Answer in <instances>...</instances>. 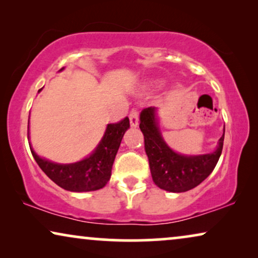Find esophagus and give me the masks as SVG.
<instances>
[{"instance_id": "1", "label": "esophagus", "mask_w": 258, "mask_h": 258, "mask_svg": "<svg viewBox=\"0 0 258 258\" xmlns=\"http://www.w3.org/2000/svg\"><path fill=\"white\" fill-rule=\"evenodd\" d=\"M129 119H130V124H132V126L136 128V126L139 125V112L136 110H133L129 115Z\"/></svg>"}]
</instances>
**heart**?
Here are the masks:
<instances>
[{
	"mask_svg": "<svg viewBox=\"0 0 258 258\" xmlns=\"http://www.w3.org/2000/svg\"><path fill=\"white\" fill-rule=\"evenodd\" d=\"M153 84H154V86H160V82H158V81H154V82H153Z\"/></svg>",
	"mask_w": 258,
	"mask_h": 258,
	"instance_id": "1",
	"label": "heart"
}]
</instances>
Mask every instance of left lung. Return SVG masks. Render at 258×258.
Segmentation results:
<instances>
[{
  "instance_id": "left-lung-1",
  "label": "left lung",
  "mask_w": 258,
  "mask_h": 258,
  "mask_svg": "<svg viewBox=\"0 0 258 258\" xmlns=\"http://www.w3.org/2000/svg\"><path fill=\"white\" fill-rule=\"evenodd\" d=\"M157 112V108L149 107L140 114V129L144 136V149L153 181L165 191H188L202 183L216 167L223 149L225 128L213 153L182 155L172 150L164 141L158 126Z\"/></svg>"
}]
</instances>
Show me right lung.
<instances>
[{"instance_id": "obj_1", "label": "right lung", "mask_w": 258, "mask_h": 258, "mask_svg": "<svg viewBox=\"0 0 258 258\" xmlns=\"http://www.w3.org/2000/svg\"><path fill=\"white\" fill-rule=\"evenodd\" d=\"M59 69V72H62ZM42 89L38 90L40 93ZM130 128L129 118L125 117L118 123L108 124L104 135L93 153L75 163H55L38 156L29 144L31 154L45 175L64 190L74 192L95 191L105 186L111 176L112 163L121 144L124 133ZM29 139V126H28Z\"/></svg>"}]
</instances>
